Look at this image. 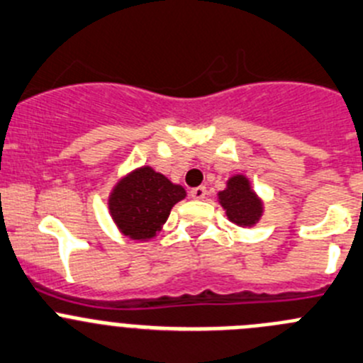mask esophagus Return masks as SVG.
Returning a JSON list of instances; mask_svg holds the SVG:
<instances>
[{
    "label": "esophagus",
    "instance_id": "obj_1",
    "mask_svg": "<svg viewBox=\"0 0 363 363\" xmlns=\"http://www.w3.org/2000/svg\"><path fill=\"white\" fill-rule=\"evenodd\" d=\"M191 196H192V199H198V201H201V199L206 198V187H194L191 191Z\"/></svg>",
    "mask_w": 363,
    "mask_h": 363
}]
</instances>
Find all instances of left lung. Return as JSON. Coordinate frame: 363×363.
I'll use <instances>...</instances> for the list:
<instances>
[{"label": "left lung", "instance_id": "1", "mask_svg": "<svg viewBox=\"0 0 363 363\" xmlns=\"http://www.w3.org/2000/svg\"><path fill=\"white\" fill-rule=\"evenodd\" d=\"M228 220L239 228H253L264 216V199L257 194L251 179L239 172L226 179V187L217 192Z\"/></svg>", "mask_w": 363, "mask_h": 363}]
</instances>
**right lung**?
I'll return each instance as SVG.
<instances>
[{"instance_id": "1", "label": "right lung", "mask_w": 363, "mask_h": 363, "mask_svg": "<svg viewBox=\"0 0 363 363\" xmlns=\"http://www.w3.org/2000/svg\"><path fill=\"white\" fill-rule=\"evenodd\" d=\"M182 185L151 165H140L117 179L108 194V213L124 237L139 242L155 239L164 228L171 208L185 199Z\"/></svg>"}]
</instances>
